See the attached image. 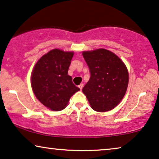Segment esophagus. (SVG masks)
<instances>
[{"instance_id": "esophagus-1", "label": "esophagus", "mask_w": 159, "mask_h": 159, "mask_svg": "<svg viewBox=\"0 0 159 159\" xmlns=\"http://www.w3.org/2000/svg\"><path fill=\"white\" fill-rule=\"evenodd\" d=\"M83 86H84V85H83V84H82V83H81V84H80V85H79V88L80 89V90H82V89L83 88Z\"/></svg>"}]
</instances>
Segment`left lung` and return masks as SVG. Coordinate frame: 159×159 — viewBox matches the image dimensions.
Masks as SVG:
<instances>
[{"label": "left lung", "instance_id": "obj_1", "mask_svg": "<svg viewBox=\"0 0 159 159\" xmlns=\"http://www.w3.org/2000/svg\"><path fill=\"white\" fill-rule=\"evenodd\" d=\"M82 55L90 73L82 92L95 111L112 110L127 91L129 82L127 67L116 54L103 48L84 51Z\"/></svg>", "mask_w": 159, "mask_h": 159}]
</instances>
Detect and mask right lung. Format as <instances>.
Wrapping results in <instances>:
<instances>
[{
    "label": "right lung",
    "mask_w": 159,
    "mask_h": 159,
    "mask_svg": "<svg viewBox=\"0 0 159 159\" xmlns=\"http://www.w3.org/2000/svg\"><path fill=\"white\" fill-rule=\"evenodd\" d=\"M74 52L53 49L36 63L31 75L34 94L45 107L55 111L66 108L69 99L80 90L68 75Z\"/></svg>",
    "instance_id": "obj_1"
}]
</instances>
